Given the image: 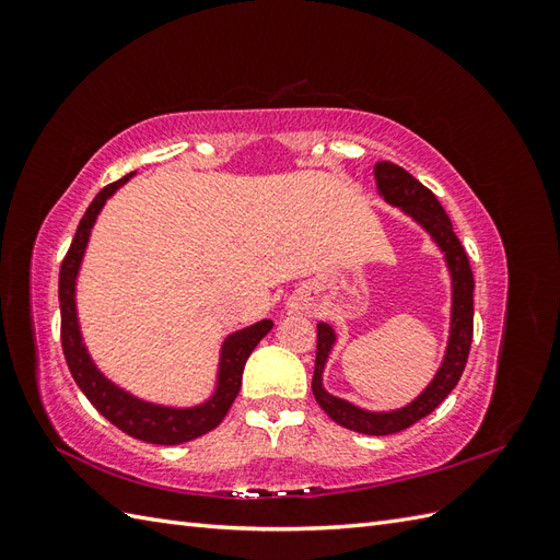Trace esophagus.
Segmentation results:
<instances>
[{"instance_id": "obj_1", "label": "esophagus", "mask_w": 560, "mask_h": 560, "mask_svg": "<svg viewBox=\"0 0 560 560\" xmlns=\"http://www.w3.org/2000/svg\"><path fill=\"white\" fill-rule=\"evenodd\" d=\"M292 308H303V306H301V303H294V306H292Z\"/></svg>"}]
</instances>
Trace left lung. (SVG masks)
<instances>
[{
	"label": "left lung",
	"instance_id": "left-lung-1",
	"mask_svg": "<svg viewBox=\"0 0 560 560\" xmlns=\"http://www.w3.org/2000/svg\"><path fill=\"white\" fill-rule=\"evenodd\" d=\"M374 177L378 186V196L389 202L393 208H399L406 217L430 233V238L436 247L444 252V261L451 273V329L444 360L439 364L434 378L428 383L422 393L401 409L393 411H366L362 406H354L348 399L334 397L325 389L322 376L336 343V331L327 322H317V352H315V374H313V395L334 422L341 428H348L360 434L385 436L395 434L406 428H411L420 418L430 416L439 404H442L451 389L460 381L471 346L474 331V276L469 268L467 254L453 233V224L444 212L442 202L436 196L422 186L413 175L404 167L381 161L374 165Z\"/></svg>",
	"mask_w": 560,
	"mask_h": 560
}]
</instances>
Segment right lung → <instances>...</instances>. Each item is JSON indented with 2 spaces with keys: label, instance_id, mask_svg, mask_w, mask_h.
<instances>
[{
  "label": "right lung",
  "instance_id": "right-lung-1",
  "mask_svg": "<svg viewBox=\"0 0 560 560\" xmlns=\"http://www.w3.org/2000/svg\"><path fill=\"white\" fill-rule=\"evenodd\" d=\"M132 175L135 173L105 186V189L93 198L86 214L81 217L74 241L70 249H67V257L60 266L58 299H60L62 352H65L67 366H70L72 378L81 387V393L89 397V401L112 422V425H116L121 432L140 439V442H147V444L175 446V444L191 442L196 436L208 434L224 420L233 399L238 397L245 362L261 338L273 329V322L259 319L254 322V325L233 331L224 338L222 350H219L214 393L206 401H200L196 406H165V404L140 399L130 395L128 389L112 383L103 371L97 369L86 343H83L81 327H79L77 278H79L83 254H86V247L91 241V231L97 222V214L103 212L105 202L121 189Z\"/></svg>",
  "mask_w": 560,
  "mask_h": 560
}]
</instances>
